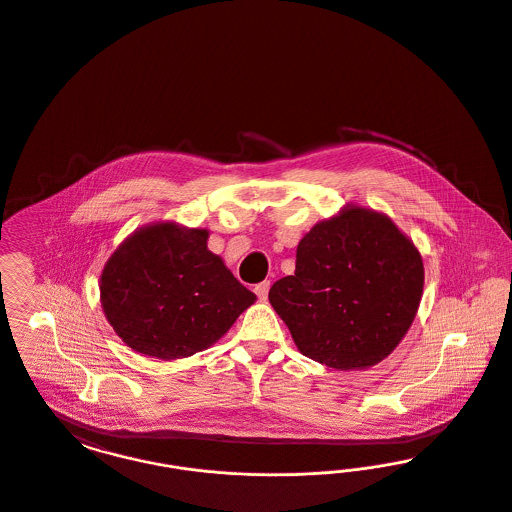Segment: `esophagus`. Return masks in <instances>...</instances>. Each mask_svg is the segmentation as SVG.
Segmentation results:
<instances>
[{"instance_id": "esophagus-1", "label": "esophagus", "mask_w": 512, "mask_h": 512, "mask_svg": "<svg viewBox=\"0 0 512 512\" xmlns=\"http://www.w3.org/2000/svg\"><path fill=\"white\" fill-rule=\"evenodd\" d=\"M268 288H270V280H265V282H261V284L255 286V293H257V297H259L261 301L267 299Z\"/></svg>"}]
</instances>
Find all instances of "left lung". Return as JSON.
<instances>
[{
  "label": "left lung",
  "mask_w": 512,
  "mask_h": 512,
  "mask_svg": "<svg viewBox=\"0 0 512 512\" xmlns=\"http://www.w3.org/2000/svg\"><path fill=\"white\" fill-rule=\"evenodd\" d=\"M422 257L388 217L349 207L299 242L295 274L268 299L299 351L336 370L386 359L413 324Z\"/></svg>",
  "instance_id": "obj_1"
}]
</instances>
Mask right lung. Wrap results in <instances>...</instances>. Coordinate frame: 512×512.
Segmentation results:
<instances>
[{"mask_svg":"<svg viewBox=\"0 0 512 512\" xmlns=\"http://www.w3.org/2000/svg\"><path fill=\"white\" fill-rule=\"evenodd\" d=\"M207 230L172 222L134 232L101 274V305L122 341L163 361L190 357L228 332L255 303L207 249Z\"/></svg>","mask_w":512,"mask_h":512,"instance_id":"obj_1","label":"right lung"}]
</instances>
